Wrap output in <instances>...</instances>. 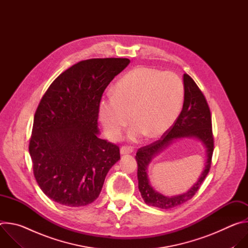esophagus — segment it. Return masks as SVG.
<instances>
[{
	"mask_svg": "<svg viewBox=\"0 0 248 248\" xmlns=\"http://www.w3.org/2000/svg\"><path fill=\"white\" fill-rule=\"evenodd\" d=\"M133 152V148L131 146H123L121 148V154L125 155V154H130Z\"/></svg>",
	"mask_w": 248,
	"mask_h": 248,
	"instance_id": "1",
	"label": "esophagus"
}]
</instances>
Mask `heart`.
Here are the masks:
<instances>
[{
  "mask_svg": "<svg viewBox=\"0 0 248 248\" xmlns=\"http://www.w3.org/2000/svg\"><path fill=\"white\" fill-rule=\"evenodd\" d=\"M183 80L173 73L137 67L115 85L113 96L102 99L99 115L106 134L117 138L130 121L129 138L164 135L178 119L184 104Z\"/></svg>",
  "mask_w": 248,
  "mask_h": 248,
  "instance_id": "obj_1",
  "label": "heart"
}]
</instances>
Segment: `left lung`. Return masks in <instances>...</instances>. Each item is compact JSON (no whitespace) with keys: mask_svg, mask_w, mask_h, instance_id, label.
Instances as JSON below:
<instances>
[{"mask_svg":"<svg viewBox=\"0 0 248 248\" xmlns=\"http://www.w3.org/2000/svg\"><path fill=\"white\" fill-rule=\"evenodd\" d=\"M185 100L183 110L173 125L156 142L140 148L135 156L137 162L138 188L144 202L160 209H170L182 205L191 199L197 192L211 167L214 151V139L212 135L211 113L206 99L194 80L186 74L184 75ZM182 138L196 139L205 149L206 162L198 182L183 195L166 197L155 191L148 178V166L151 161L173 140Z\"/></svg>","mask_w":248,"mask_h":248,"instance_id":"left-lung-1","label":"left lung"}]
</instances>
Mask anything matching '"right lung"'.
I'll return each mask as SVG.
<instances>
[{"instance_id":"right-lung-1","label":"right lung","mask_w":248,"mask_h":248,"mask_svg":"<svg viewBox=\"0 0 248 248\" xmlns=\"http://www.w3.org/2000/svg\"><path fill=\"white\" fill-rule=\"evenodd\" d=\"M128 59L81 61L50 85L34 116L29 154L41 190L53 201L80 207L99 196L120 148L99 138L104 90Z\"/></svg>"}]
</instances>
